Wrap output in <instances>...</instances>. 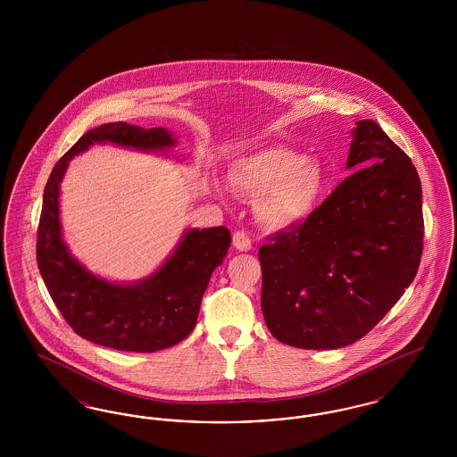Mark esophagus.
Here are the masks:
<instances>
[{"instance_id":"34e87169","label":"esophagus","mask_w":457,"mask_h":457,"mask_svg":"<svg viewBox=\"0 0 457 457\" xmlns=\"http://www.w3.org/2000/svg\"><path fill=\"white\" fill-rule=\"evenodd\" d=\"M233 246L238 250V252H248L252 250V239L245 233V231H237L233 235Z\"/></svg>"}]
</instances>
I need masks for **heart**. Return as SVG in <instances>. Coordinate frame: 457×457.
Listing matches in <instances>:
<instances>
[{"label": "heart", "instance_id": "heart-1", "mask_svg": "<svg viewBox=\"0 0 457 457\" xmlns=\"http://www.w3.org/2000/svg\"><path fill=\"white\" fill-rule=\"evenodd\" d=\"M228 185L238 195L257 196L253 212L263 226L289 229L315 209L326 174L315 159L267 147L238 161L228 173Z\"/></svg>", "mask_w": 457, "mask_h": 457}]
</instances>
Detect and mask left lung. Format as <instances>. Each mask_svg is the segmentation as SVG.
Returning a JSON list of instances; mask_svg holds the SVG:
<instances>
[{
  "label": "left lung",
  "instance_id": "obj_1",
  "mask_svg": "<svg viewBox=\"0 0 457 457\" xmlns=\"http://www.w3.org/2000/svg\"><path fill=\"white\" fill-rule=\"evenodd\" d=\"M356 170L303 224L259 250L262 313L287 346L337 349L377 326L413 283L423 250L421 183L375 121H356Z\"/></svg>",
  "mask_w": 457,
  "mask_h": 457
}]
</instances>
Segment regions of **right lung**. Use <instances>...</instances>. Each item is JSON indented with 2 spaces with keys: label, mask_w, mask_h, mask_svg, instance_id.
Masks as SVG:
<instances>
[{
  "label": "right lung",
  "mask_w": 457,
  "mask_h": 457,
  "mask_svg": "<svg viewBox=\"0 0 457 457\" xmlns=\"http://www.w3.org/2000/svg\"><path fill=\"white\" fill-rule=\"evenodd\" d=\"M159 153L176 145L166 129L123 121L88 130L56 162L46 183L37 229V265L44 284L70 327L104 348L154 353L183 341L196 324L202 296L231 245L228 228L188 229L166 262L135 283H111L77 261L62 235L60 183L68 162L94 144Z\"/></svg>",
  "instance_id": "add662e5"
}]
</instances>
